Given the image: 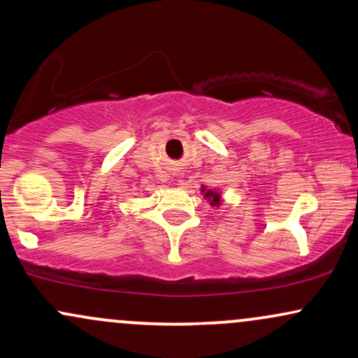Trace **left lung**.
I'll list each match as a JSON object with an SVG mask.
<instances>
[{
  "label": "left lung",
  "mask_w": 358,
  "mask_h": 358,
  "mask_svg": "<svg viewBox=\"0 0 358 358\" xmlns=\"http://www.w3.org/2000/svg\"><path fill=\"white\" fill-rule=\"evenodd\" d=\"M200 192H202L203 199L207 200V202L210 203L212 207H220V203H222V193H220L219 190H215V188L202 187V188H200Z\"/></svg>",
  "instance_id": "obj_1"
}]
</instances>
